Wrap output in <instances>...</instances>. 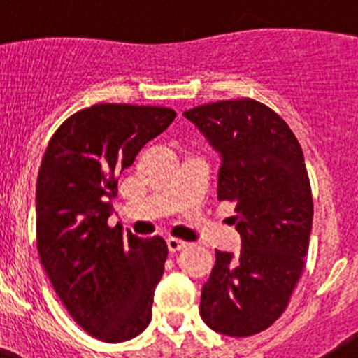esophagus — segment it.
<instances>
[{
    "label": "esophagus",
    "mask_w": 358,
    "mask_h": 358,
    "mask_svg": "<svg viewBox=\"0 0 358 358\" xmlns=\"http://www.w3.org/2000/svg\"><path fill=\"white\" fill-rule=\"evenodd\" d=\"M166 244H168V251L171 252V255L187 246V243H183L182 239H175V237H169V239L166 241Z\"/></svg>",
    "instance_id": "34e87169"
}]
</instances>
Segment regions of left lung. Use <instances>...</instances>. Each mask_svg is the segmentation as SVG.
Here are the masks:
<instances>
[{
    "label": "left lung",
    "mask_w": 358,
    "mask_h": 358,
    "mask_svg": "<svg viewBox=\"0 0 358 358\" xmlns=\"http://www.w3.org/2000/svg\"><path fill=\"white\" fill-rule=\"evenodd\" d=\"M220 154L218 199L236 204L239 255L216 251L201 317L234 338L262 333L282 312L305 268L313 220L303 150L279 114L251 99L183 112Z\"/></svg>",
    "instance_id": "obj_1"
}]
</instances>
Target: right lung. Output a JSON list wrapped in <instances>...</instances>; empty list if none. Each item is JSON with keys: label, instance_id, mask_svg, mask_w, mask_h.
Returning <instances> with one entry per match:
<instances>
[{"label": "right lung", "instance_id": "right-lung-1", "mask_svg": "<svg viewBox=\"0 0 358 358\" xmlns=\"http://www.w3.org/2000/svg\"><path fill=\"white\" fill-rule=\"evenodd\" d=\"M176 112L96 103L60 124L36 185V241L45 272L72 319L93 338L121 343L152 319L168 246L109 227L119 175Z\"/></svg>", "mask_w": 358, "mask_h": 358}]
</instances>
